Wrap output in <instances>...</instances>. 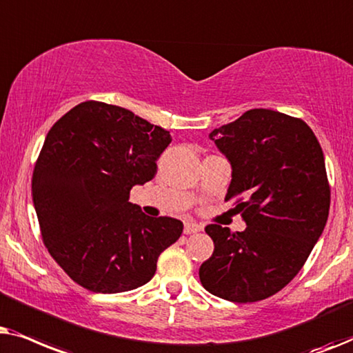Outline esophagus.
I'll return each instance as SVG.
<instances>
[{"label":"esophagus","instance_id":"obj_1","mask_svg":"<svg viewBox=\"0 0 353 353\" xmlns=\"http://www.w3.org/2000/svg\"><path fill=\"white\" fill-rule=\"evenodd\" d=\"M201 231V225L194 223V221H187L185 225H184V234H195V232H200Z\"/></svg>","mask_w":353,"mask_h":353}]
</instances>
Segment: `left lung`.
Returning <instances> with one entry per match:
<instances>
[{
	"label": "left lung",
	"instance_id": "obj_1",
	"mask_svg": "<svg viewBox=\"0 0 353 353\" xmlns=\"http://www.w3.org/2000/svg\"><path fill=\"white\" fill-rule=\"evenodd\" d=\"M210 139L231 163L225 200L236 199L247 228L206 225L214 252L200 281L229 302L265 300L297 276L326 225L331 189L321 145L307 122L263 108Z\"/></svg>",
	"mask_w": 353,
	"mask_h": 353
}]
</instances>
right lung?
Masks as SVG:
<instances>
[{"label": "right lung", "mask_w": 353, "mask_h": 353, "mask_svg": "<svg viewBox=\"0 0 353 353\" xmlns=\"http://www.w3.org/2000/svg\"><path fill=\"white\" fill-rule=\"evenodd\" d=\"M171 135L125 108L83 101L46 135L32 176V199L50 255L92 292L147 284L158 256L181 237L179 219L150 218L130 203L152 181Z\"/></svg>", "instance_id": "add662e5"}]
</instances>
